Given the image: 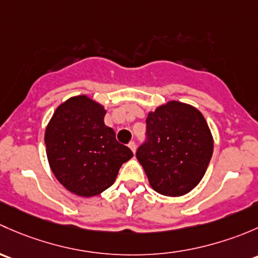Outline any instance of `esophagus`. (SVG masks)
<instances>
[{"label":"esophagus","instance_id":"1","mask_svg":"<svg viewBox=\"0 0 258 258\" xmlns=\"http://www.w3.org/2000/svg\"><path fill=\"white\" fill-rule=\"evenodd\" d=\"M128 147L130 148V150H132L133 153H135V150H137V145H135L134 142H130L128 144Z\"/></svg>","mask_w":258,"mask_h":258}]
</instances>
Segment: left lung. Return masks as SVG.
Returning a JSON list of instances; mask_svg holds the SVG:
<instances>
[{"mask_svg": "<svg viewBox=\"0 0 258 258\" xmlns=\"http://www.w3.org/2000/svg\"><path fill=\"white\" fill-rule=\"evenodd\" d=\"M148 143L137 159L150 186L161 195H186L203 180L214 151V138L203 113L169 100L147 118Z\"/></svg>", "mask_w": 258, "mask_h": 258, "instance_id": "1", "label": "left lung"}]
</instances>
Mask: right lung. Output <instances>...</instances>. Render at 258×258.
I'll return each instance as SVG.
<instances>
[{
  "label": "right lung",
  "mask_w": 258,
  "mask_h": 258,
  "mask_svg": "<svg viewBox=\"0 0 258 258\" xmlns=\"http://www.w3.org/2000/svg\"><path fill=\"white\" fill-rule=\"evenodd\" d=\"M104 105L87 94L60 103L44 132L47 159L55 179L81 198H93L114 184L133 158L104 124Z\"/></svg>",
  "instance_id": "obj_1"
}]
</instances>
